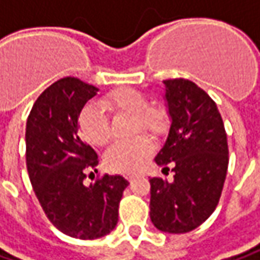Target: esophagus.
<instances>
[{
	"mask_svg": "<svg viewBox=\"0 0 260 260\" xmlns=\"http://www.w3.org/2000/svg\"><path fill=\"white\" fill-rule=\"evenodd\" d=\"M137 176H138L137 173H126V175H125V179H126L128 182H132Z\"/></svg>",
	"mask_w": 260,
	"mask_h": 260,
	"instance_id": "esophagus-1",
	"label": "esophagus"
}]
</instances>
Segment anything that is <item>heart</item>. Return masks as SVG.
I'll return each instance as SVG.
<instances>
[{
	"mask_svg": "<svg viewBox=\"0 0 260 260\" xmlns=\"http://www.w3.org/2000/svg\"><path fill=\"white\" fill-rule=\"evenodd\" d=\"M145 96L135 88H119L97 103H88L83 108L78 126L85 138L93 145H105L110 140V125L105 112L132 115L135 119V131L140 128L151 134H158L164 126V115L161 110L147 108ZM152 152V144L147 137H137L131 141L113 144L106 152V166L115 172H137L141 169Z\"/></svg>",
	"mask_w": 260,
	"mask_h": 260,
	"instance_id": "heart-1",
	"label": "heart"
}]
</instances>
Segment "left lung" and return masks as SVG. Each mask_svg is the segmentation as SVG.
Listing matches in <instances>:
<instances>
[{
	"mask_svg": "<svg viewBox=\"0 0 260 260\" xmlns=\"http://www.w3.org/2000/svg\"><path fill=\"white\" fill-rule=\"evenodd\" d=\"M170 129L155 163L173 180L152 177L150 218L166 233H187L217 208L229 167L227 134L215 102L185 78L163 81Z\"/></svg>",
	"mask_w": 260,
	"mask_h": 260,
	"instance_id": "1",
	"label": "left lung"
}]
</instances>
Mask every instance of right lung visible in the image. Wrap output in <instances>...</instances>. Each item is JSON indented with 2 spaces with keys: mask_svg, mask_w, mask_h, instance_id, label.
<instances>
[{
  "mask_svg": "<svg viewBox=\"0 0 260 260\" xmlns=\"http://www.w3.org/2000/svg\"><path fill=\"white\" fill-rule=\"evenodd\" d=\"M99 88L65 77L35 102L26 123V164L33 190L52 224L63 234L93 240L118 224L119 202L128 186L122 176H94L96 151L80 138L78 118Z\"/></svg>",
  "mask_w": 260,
  "mask_h": 260,
  "instance_id": "1",
  "label": "right lung"
}]
</instances>
